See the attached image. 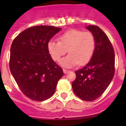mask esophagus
Listing matches in <instances>:
<instances>
[{
    "label": "esophagus",
    "instance_id": "esophagus-1",
    "mask_svg": "<svg viewBox=\"0 0 126 126\" xmlns=\"http://www.w3.org/2000/svg\"><path fill=\"white\" fill-rule=\"evenodd\" d=\"M63 72H64V74H67V73H68L69 71V70H67V69H63Z\"/></svg>",
    "mask_w": 126,
    "mask_h": 126
}]
</instances>
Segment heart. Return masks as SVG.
<instances>
[{
  "label": "heart",
  "mask_w": 126,
  "mask_h": 126,
  "mask_svg": "<svg viewBox=\"0 0 126 126\" xmlns=\"http://www.w3.org/2000/svg\"><path fill=\"white\" fill-rule=\"evenodd\" d=\"M59 41L50 40L47 48L51 57L55 61H59L68 50L69 53L61 61L66 67L86 65L90 61L94 52L96 40L90 32L79 30H70L61 34Z\"/></svg>",
  "instance_id": "1"
}]
</instances>
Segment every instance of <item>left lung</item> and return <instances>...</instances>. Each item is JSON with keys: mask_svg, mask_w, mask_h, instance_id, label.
I'll use <instances>...</instances> for the list:
<instances>
[{"mask_svg": "<svg viewBox=\"0 0 126 126\" xmlns=\"http://www.w3.org/2000/svg\"><path fill=\"white\" fill-rule=\"evenodd\" d=\"M86 28L95 37L94 52L86 65L76 71L72 88L81 99L93 101L103 94L113 78L115 52L109 39L100 28L88 26Z\"/></svg>", "mask_w": 126, "mask_h": 126, "instance_id": "8db88e82", "label": "left lung"}]
</instances>
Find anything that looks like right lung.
I'll use <instances>...</instances> for the list:
<instances>
[{"label": "right lung", "mask_w": 126, "mask_h": 126, "mask_svg": "<svg viewBox=\"0 0 126 126\" xmlns=\"http://www.w3.org/2000/svg\"><path fill=\"white\" fill-rule=\"evenodd\" d=\"M61 29L36 26L21 32L11 47L9 67L21 92L36 101H43L55 93L63 71L50 57L47 45Z\"/></svg>", "instance_id": "obj_1"}]
</instances>
